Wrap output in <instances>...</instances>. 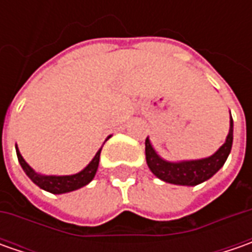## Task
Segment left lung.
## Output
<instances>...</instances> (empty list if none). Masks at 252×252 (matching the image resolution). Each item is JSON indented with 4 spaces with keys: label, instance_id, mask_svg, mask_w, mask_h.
<instances>
[{
    "label": "left lung",
    "instance_id": "8db88e82",
    "mask_svg": "<svg viewBox=\"0 0 252 252\" xmlns=\"http://www.w3.org/2000/svg\"><path fill=\"white\" fill-rule=\"evenodd\" d=\"M233 146V118L230 113V129L226 141L219 147V150L200 160H184L168 161L162 158L153 147L150 139H146V161L150 171L161 181L184 185V187H195L209 178H212L219 169L224 165L228 154Z\"/></svg>",
    "mask_w": 252,
    "mask_h": 252
}]
</instances>
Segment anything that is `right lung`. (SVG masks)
<instances>
[{
    "instance_id": "obj_1",
    "label": "right lung",
    "mask_w": 252,
    "mask_h": 252,
    "mask_svg": "<svg viewBox=\"0 0 252 252\" xmlns=\"http://www.w3.org/2000/svg\"><path fill=\"white\" fill-rule=\"evenodd\" d=\"M111 136H108L109 139ZM106 139V140H108ZM16 149V156H18V161L21 164V167L25 171V174L31 178V181L36 184L37 187L43 190H47L50 193H54V195H62V193H67V192H73V190H77V189L83 188L85 185H88L91 182L95 174H96V169H98V165H99V156H101V150L96 151V154L94 156V158L91 160V162L85 167L84 169H81L80 172L77 174H71V175H43L40 172H36L26 161L24 160L22 154L19 153V149L18 146H15Z\"/></svg>"
}]
</instances>
